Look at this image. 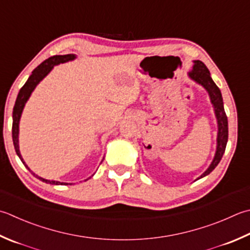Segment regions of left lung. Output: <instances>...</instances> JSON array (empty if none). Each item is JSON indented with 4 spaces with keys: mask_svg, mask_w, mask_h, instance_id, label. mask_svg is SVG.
Returning a JSON list of instances; mask_svg holds the SVG:
<instances>
[{
    "mask_svg": "<svg viewBox=\"0 0 250 250\" xmlns=\"http://www.w3.org/2000/svg\"><path fill=\"white\" fill-rule=\"evenodd\" d=\"M188 77L202 85L205 90L208 92V95L210 97V102L213 106L214 115L217 118L218 124V134H217V148L216 153H214V157L211 161V164L208 167V169L200 175L196 180L202 179L208 175L211 171L217 167L218 164L221 160L222 156L226 151L228 138H229V128H228V117L226 115L223 107V100L221 95V91L217 86L216 83L213 82L212 78L210 77V72L208 68L203 62L200 61H194L193 69L188 72Z\"/></svg>",
    "mask_w": 250,
    "mask_h": 250,
    "instance_id": "obj_1",
    "label": "left lung"
}]
</instances>
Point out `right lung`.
<instances>
[{"mask_svg":"<svg viewBox=\"0 0 250 250\" xmlns=\"http://www.w3.org/2000/svg\"><path fill=\"white\" fill-rule=\"evenodd\" d=\"M77 56L75 54H67V55H55V56H52L50 58H47L46 61H44L41 65H39L36 69L32 71V75L28 78L27 82L24 83L23 86L19 91L18 95H17V99L16 102H15V106H14V109H13V128H12V134H13V142H14V147L15 150H16V154L22 161V164L24 165V167H26L30 172L36 177L37 179L41 180L42 182H45L48 184H54V185H65V184H72V183H63V182H60V181H50V180H46V179H43L41 177H39L38 174H36L34 172L30 170V168L28 167L24 163L22 157H21V150H19V140H18V136H19V121H21V117L22 114V110L24 108V105H26L27 101L29 100V97H30L31 93L36 89V86L40 83L44 78H45L48 73L51 72V70L54 68V66H57L60 65V63H63V62H71L73 60H76ZM104 159V158H103Z\"/></svg>","mask_w":250,"mask_h":250,"instance_id":"add662e5","label":"right lung"}]
</instances>
